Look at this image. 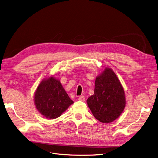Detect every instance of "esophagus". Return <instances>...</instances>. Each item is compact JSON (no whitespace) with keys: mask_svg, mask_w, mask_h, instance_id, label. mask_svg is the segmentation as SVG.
<instances>
[{"mask_svg":"<svg viewBox=\"0 0 158 158\" xmlns=\"http://www.w3.org/2000/svg\"><path fill=\"white\" fill-rule=\"evenodd\" d=\"M78 99L79 101H85V97L84 95H81V96H79V97Z\"/></svg>","mask_w":158,"mask_h":158,"instance_id":"34e87169","label":"esophagus"}]
</instances>
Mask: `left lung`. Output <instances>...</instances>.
I'll return each instance as SVG.
<instances>
[{"label":"left lung","mask_w":158,"mask_h":158,"mask_svg":"<svg viewBox=\"0 0 158 158\" xmlns=\"http://www.w3.org/2000/svg\"><path fill=\"white\" fill-rule=\"evenodd\" d=\"M86 101L95 119L102 123H111L121 115L126 104L125 92L111 69L96 77L94 94Z\"/></svg>","instance_id":"8db88e82"}]
</instances>
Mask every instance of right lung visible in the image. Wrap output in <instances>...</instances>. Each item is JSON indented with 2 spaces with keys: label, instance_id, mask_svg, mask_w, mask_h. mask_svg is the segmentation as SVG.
I'll return each instance as SVG.
<instances>
[{
  "label": "right lung",
  "instance_id": "1",
  "mask_svg": "<svg viewBox=\"0 0 158 158\" xmlns=\"http://www.w3.org/2000/svg\"><path fill=\"white\" fill-rule=\"evenodd\" d=\"M72 103L60 81L53 77L41 82L35 92L36 108L47 118L59 117Z\"/></svg>",
  "mask_w": 158,
  "mask_h": 158
}]
</instances>
